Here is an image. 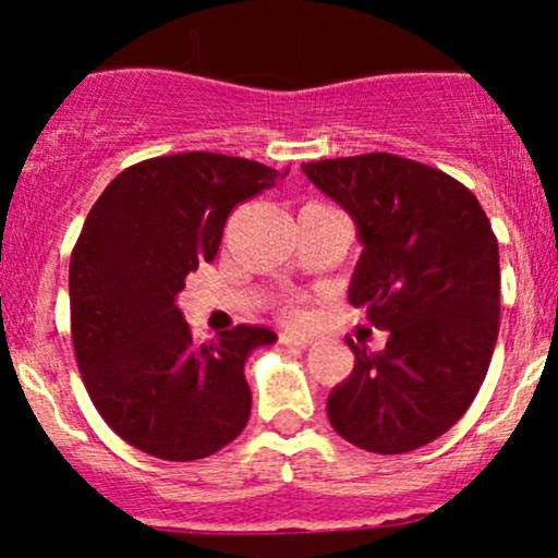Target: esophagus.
I'll return each mask as SVG.
<instances>
[{"mask_svg": "<svg viewBox=\"0 0 558 558\" xmlns=\"http://www.w3.org/2000/svg\"><path fill=\"white\" fill-rule=\"evenodd\" d=\"M315 338L306 336V332H280V343L283 345H296V349H306V345H312Z\"/></svg>", "mask_w": 558, "mask_h": 558, "instance_id": "1", "label": "esophagus"}]
</instances>
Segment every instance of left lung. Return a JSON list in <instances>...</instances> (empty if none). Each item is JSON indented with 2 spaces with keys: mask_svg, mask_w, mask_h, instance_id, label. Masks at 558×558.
Masks as SVG:
<instances>
[{
  "mask_svg": "<svg viewBox=\"0 0 558 558\" xmlns=\"http://www.w3.org/2000/svg\"><path fill=\"white\" fill-rule=\"evenodd\" d=\"M301 170L354 220L362 254L349 301L388 332L383 351L345 338L354 369L328 396L332 430L364 451H414L459 422L488 373L501 315L496 235L470 189L412 159L373 151Z\"/></svg>",
  "mask_w": 558,
  "mask_h": 558,
  "instance_id": "1",
  "label": "left lung"
}]
</instances>
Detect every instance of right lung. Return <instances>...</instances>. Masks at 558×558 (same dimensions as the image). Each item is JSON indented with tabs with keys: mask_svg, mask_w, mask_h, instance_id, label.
Segmentation results:
<instances>
[{
	"mask_svg": "<svg viewBox=\"0 0 558 558\" xmlns=\"http://www.w3.org/2000/svg\"><path fill=\"white\" fill-rule=\"evenodd\" d=\"M286 172L185 151L120 172L70 257V328L96 412L125 444L194 462L239 438L252 412L243 364L278 336L239 325L196 343L178 310L185 275L213 262L235 204Z\"/></svg>",
	"mask_w": 558,
	"mask_h": 558,
	"instance_id": "1",
	"label": "right lung"
}]
</instances>
